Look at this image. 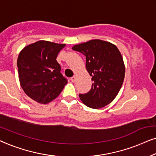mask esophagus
Masks as SVG:
<instances>
[{"instance_id":"1","label":"esophagus","mask_w":156,"mask_h":156,"mask_svg":"<svg viewBox=\"0 0 156 156\" xmlns=\"http://www.w3.org/2000/svg\"><path fill=\"white\" fill-rule=\"evenodd\" d=\"M76 80V76H73V77L71 78V80L72 81V82H75Z\"/></svg>"}]
</instances>
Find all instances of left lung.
Here are the masks:
<instances>
[{"label":"left lung","instance_id":"8db88e82","mask_svg":"<svg viewBox=\"0 0 156 156\" xmlns=\"http://www.w3.org/2000/svg\"><path fill=\"white\" fill-rule=\"evenodd\" d=\"M72 49L86 57L85 67L93 81L90 90L79 95L83 104L100 109L112 102L125 76L124 63L117 47L109 41L92 39L73 46Z\"/></svg>","mask_w":156,"mask_h":156}]
</instances>
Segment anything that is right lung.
I'll use <instances>...</instances> for the list:
<instances>
[{"label": "right lung", "mask_w": 156, "mask_h": 156, "mask_svg": "<svg viewBox=\"0 0 156 156\" xmlns=\"http://www.w3.org/2000/svg\"><path fill=\"white\" fill-rule=\"evenodd\" d=\"M65 46L40 40L26 46L20 52L17 61L20 83L31 99L47 104L56 99L67 84L56 61Z\"/></svg>", "instance_id": "1"}]
</instances>
